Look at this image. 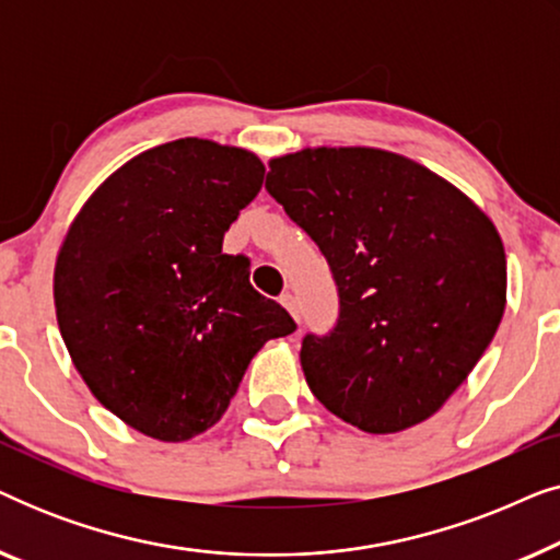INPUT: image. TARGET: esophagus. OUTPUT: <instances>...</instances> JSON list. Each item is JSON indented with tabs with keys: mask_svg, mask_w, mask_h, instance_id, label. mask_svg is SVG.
Wrapping results in <instances>:
<instances>
[{
	"mask_svg": "<svg viewBox=\"0 0 560 560\" xmlns=\"http://www.w3.org/2000/svg\"><path fill=\"white\" fill-rule=\"evenodd\" d=\"M280 303L285 305V308L290 311V316H293V318L298 320V301H295V295L290 293V290H285V293L280 295Z\"/></svg>",
	"mask_w": 560,
	"mask_h": 560,
	"instance_id": "1",
	"label": "esophagus"
}]
</instances>
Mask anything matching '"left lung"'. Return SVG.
I'll return each mask as SVG.
<instances>
[{"instance_id":"obj_1","label":"left lung","mask_w":560,"mask_h":560,"mask_svg":"<svg viewBox=\"0 0 560 560\" xmlns=\"http://www.w3.org/2000/svg\"><path fill=\"white\" fill-rule=\"evenodd\" d=\"M265 188L339 290L331 331L303 336L311 393L366 433L423 423L502 320L508 259L492 221L428 167L374 148L278 158Z\"/></svg>"}]
</instances>
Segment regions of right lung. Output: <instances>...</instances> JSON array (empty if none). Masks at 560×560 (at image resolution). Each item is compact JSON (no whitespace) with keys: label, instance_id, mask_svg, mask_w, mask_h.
I'll use <instances>...</instances> for the list:
<instances>
[{"label":"right lung","instance_id":"obj_1","mask_svg":"<svg viewBox=\"0 0 560 560\" xmlns=\"http://www.w3.org/2000/svg\"><path fill=\"white\" fill-rule=\"evenodd\" d=\"M262 178L247 150L160 144L98 186L60 247L68 354L96 400L150 439L211 428L262 343L298 328L249 285V259L221 252Z\"/></svg>","mask_w":560,"mask_h":560}]
</instances>
